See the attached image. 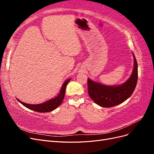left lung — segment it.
Masks as SVG:
<instances>
[{"label": "left lung", "instance_id": "8db88e82", "mask_svg": "<svg viewBox=\"0 0 154 154\" xmlns=\"http://www.w3.org/2000/svg\"><path fill=\"white\" fill-rule=\"evenodd\" d=\"M134 57V68L131 76L119 85H106L88 78V92L93 101L102 107H109L122 103L131 96L136 87L138 78L137 63Z\"/></svg>", "mask_w": 154, "mask_h": 154}]
</instances>
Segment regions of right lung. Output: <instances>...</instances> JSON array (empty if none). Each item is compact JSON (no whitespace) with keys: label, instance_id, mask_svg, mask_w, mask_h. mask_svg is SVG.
<instances>
[{"label":"right lung","instance_id":"add662e5","mask_svg":"<svg viewBox=\"0 0 154 154\" xmlns=\"http://www.w3.org/2000/svg\"><path fill=\"white\" fill-rule=\"evenodd\" d=\"M71 80V79L69 78L66 82H64L61 87V89H60V92L57 96H56L55 97H54V98H52L47 101L44 102L43 103L32 105V104L26 103L24 102H22V101H20L17 98V100L19 101L22 105L27 107V108H28L29 109L38 112H49L54 110V109H57L58 106H59L60 105H61L64 98L65 93H66V86Z\"/></svg>","mask_w":154,"mask_h":154}]
</instances>
